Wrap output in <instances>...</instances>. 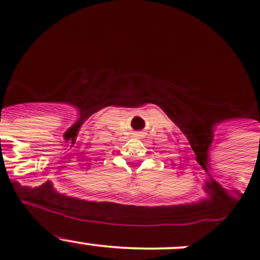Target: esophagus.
<instances>
[{
  "label": "esophagus",
  "instance_id": "1",
  "mask_svg": "<svg viewBox=\"0 0 260 260\" xmlns=\"http://www.w3.org/2000/svg\"><path fill=\"white\" fill-rule=\"evenodd\" d=\"M137 136H138V137H141V136H142V132H138V133H137Z\"/></svg>",
  "mask_w": 260,
  "mask_h": 260
}]
</instances>
